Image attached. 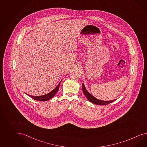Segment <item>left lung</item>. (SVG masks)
I'll return each instance as SVG.
<instances>
[{
  "label": "left lung",
  "mask_w": 147,
  "mask_h": 147,
  "mask_svg": "<svg viewBox=\"0 0 147 147\" xmlns=\"http://www.w3.org/2000/svg\"><path fill=\"white\" fill-rule=\"evenodd\" d=\"M82 88H83V91L84 93L85 94V95L86 96L87 98L88 99V100L89 101L91 102L92 103H93L95 105H107L109 103L115 101L117 99H115L113 100H110V101H103V100H99L97 98L94 97L93 95H92L90 94V93L87 90L86 87H85V85L84 84V83L82 84Z\"/></svg>",
  "instance_id": "1"
}]
</instances>
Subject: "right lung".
Returning a JSON list of instances; mask_svg holds the SVG:
<instances>
[{"label": "right lung", "instance_id": "add662e5", "mask_svg": "<svg viewBox=\"0 0 147 147\" xmlns=\"http://www.w3.org/2000/svg\"><path fill=\"white\" fill-rule=\"evenodd\" d=\"M61 82V80L60 83H59V84L57 85V87L54 90H53L52 91H51L49 93L45 94V95H43L34 96V95H29V94H26V93H25L26 95H28V96H29L31 98H34V99L36 100L41 101H48V100H50L51 98H52L53 97H54V95L57 94V92L59 90V88Z\"/></svg>", "mask_w": 147, "mask_h": 147}]
</instances>
